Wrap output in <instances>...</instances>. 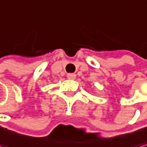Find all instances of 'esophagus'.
Here are the masks:
<instances>
[{"mask_svg":"<svg viewBox=\"0 0 147 147\" xmlns=\"http://www.w3.org/2000/svg\"><path fill=\"white\" fill-rule=\"evenodd\" d=\"M67 78L69 79H75L76 74H74V73H69V74H67Z\"/></svg>","mask_w":147,"mask_h":147,"instance_id":"obj_1","label":"esophagus"}]
</instances>
